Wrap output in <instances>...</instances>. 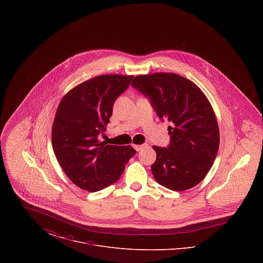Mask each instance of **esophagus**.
I'll return each mask as SVG.
<instances>
[{"label": "esophagus", "mask_w": 263, "mask_h": 263, "mask_svg": "<svg viewBox=\"0 0 263 263\" xmlns=\"http://www.w3.org/2000/svg\"><path fill=\"white\" fill-rule=\"evenodd\" d=\"M133 147H134L135 150L140 151L145 147V145H133Z\"/></svg>", "instance_id": "esophagus-1"}]
</instances>
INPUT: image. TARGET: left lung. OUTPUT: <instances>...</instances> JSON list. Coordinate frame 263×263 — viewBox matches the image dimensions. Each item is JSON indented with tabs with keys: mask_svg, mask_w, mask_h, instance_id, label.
I'll return each mask as SVG.
<instances>
[{
	"mask_svg": "<svg viewBox=\"0 0 263 263\" xmlns=\"http://www.w3.org/2000/svg\"><path fill=\"white\" fill-rule=\"evenodd\" d=\"M150 99L168 126L167 148L157 153L151 170L158 183L175 191L197 185L212 167L219 150L220 133L210 101L194 83L174 73L136 76L131 84Z\"/></svg>",
	"mask_w": 263,
	"mask_h": 263,
	"instance_id": "8db88e82",
	"label": "left lung"
}]
</instances>
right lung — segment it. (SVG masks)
I'll list each match as a JSON object with an SVG mask.
<instances>
[{
  "label": "right lung",
  "instance_id": "right-lung-1",
  "mask_svg": "<svg viewBox=\"0 0 263 263\" xmlns=\"http://www.w3.org/2000/svg\"><path fill=\"white\" fill-rule=\"evenodd\" d=\"M133 76L101 75L69 90L60 101L52 126V147L63 172L78 187L96 192L116 182L136 154L131 146L100 142L114 101Z\"/></svg>",
  "mask_w": 263,
  "mask_h": 263
}]
</instances>
